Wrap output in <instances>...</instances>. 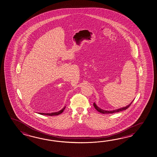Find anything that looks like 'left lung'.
I'll use <instances>...</instances> for the list:
<instances>
[{
    "instance_id": "1",
    "label": "left lung",
    "mask_w": 157,
    "mask_h": 157,
    "mask_svg": "<svg viewBox=\"0 0 157 157\" xmlns=\"http://www.w3.org/2000/svg\"><path fill=\"white\" fill-rule=\"evenodd\" d=\"M133 101L131 102V104H129L128 105H127L126 107H122V108L118 109H117V110H112V111H106V110H102L101 109L99 108V107L96 105V104H95V102H94L93 105L95 107V109L98 111H99V113H118V112L122 111H123V110H126L127 109H128V108L129 107V106L131 105Z\"/></svg>"
}]
</instances>
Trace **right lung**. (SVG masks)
Here are the masks:
<instances>
[{
  "mask_svg": "<svg viewBox=\"0 0 157 157\" xmlns=\"http://www.w3.org/2000/svg\"><path fill=\"white\" fill-rule=\"evenodd\" d=\"M65 108H66V106H64V107L62 109V110H60V111H59L58 112H56V113H39V114H40V115H48V116H56L58 115H59V114H61V113H63V112L64 110L65 109Z\"/></svg>",
  "mask_w": 157,
  "mask_h": 157,
  "instance_id": "right-lung-1",
  "label": "right lung"
}]
</instances>
